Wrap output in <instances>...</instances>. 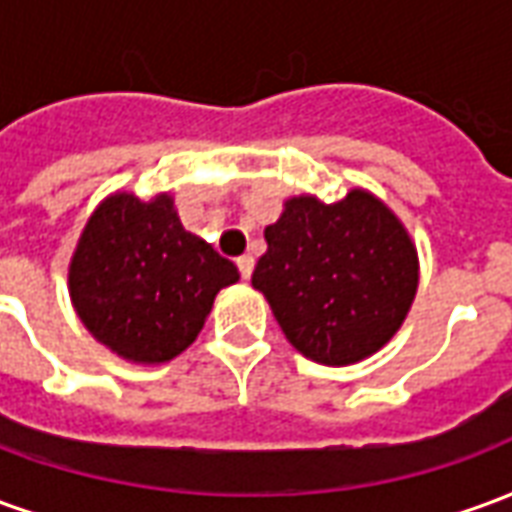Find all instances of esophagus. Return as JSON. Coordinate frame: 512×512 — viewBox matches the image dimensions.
<instances>
[{
    "mask_svg": "<svg viewBox=\"0 0 512 512\" xmlns=\"http://www.w3.org/2000/svg\"><path fill=\"white\" fill-rule=\"evenodd\" d=\"M235 263H238V271H241V277H244V279L252 277V271H255V257L244 255V257H238Z\"/></svg>",
    "mask_w": 512,
    "mask_h": 512,
    "instance_id": "esophagus-1",
    "label": "esophagus"
}]
</instances>
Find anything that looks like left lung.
Wrapping results in <instances>:
<instances>
[{
  "label": "left lung",
  "instance_id": "obj_1",
  "mask_svg": "<svg viewBox=\"0 0 512 512\" xmlns=\"http://www.w3.org/2000/svg\"><path fill=\"white\" fill-rule=\"evenodd\" d=\"M266 244L252 285L290 345L312 362H362L406 321L419 285L417 246L376 194L290 197L266 227Z\"/></svg>",
  "mask_w": 512,
  "mask_h": 512
}]
</instances>
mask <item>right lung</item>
Here are the masks:
<instances>
[{
    "label": "right lung",
    "instance_id": "right-lung-1",
    "mask_svg": "<svg viewBox=\"0 0 512 512\" xmlns=\"http://www.w3.org/2000/svg\"><path fill=\"white\" fill-rule=\"evenodd\" d=\"M238 268L183 230L169 194H109L87 219L68 268V290L87 332L136 365L183 354L205 326L216 293Z\"/></svg>",
    "mask_w": 512,
    "mask_h": 512
}]
</instances>
